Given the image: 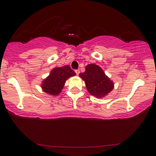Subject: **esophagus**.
Here are the masks:
<instances>
[{"instance_id": "34e87169", "label": "esophagus", "mask_w": 156, "mask_h": 156, "mask_svg": "<svg viewBox=\"0 0 156 156\" xmlns=\"http://www.w3.org/2000/svg\"><path fill=\"white\" fill-rule=\"evenodd\" d=\"M75 72H76V75H79V74L80 73V69H76L75 70Z\"/></svg>"}]
</instances>
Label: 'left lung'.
Segmentation results:
<instances>
[{"label":"left lung","instance_id":"obj_1","mask_svg":"<svg viewBox=\"0 0 156 156\" xmlns=\"http://www.w3.org/2000/svg\"><path fill=\"white\" fill-rule=\"evenodd\" d=\"M80 76L85 82L89 92L98 98L108 94L114 88V83L97 65H88L85 72L80 73Z\"/></svg>","mask_w":156,"mask_h":156}]
</instances>
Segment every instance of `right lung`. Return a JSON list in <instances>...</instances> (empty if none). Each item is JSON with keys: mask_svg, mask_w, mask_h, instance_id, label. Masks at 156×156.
I'll list each match as a JSON object with an SVG mask.
<instances>
[{"mask_svg": "<svg viewBox=\"0 0 156 156\" xmlns=\"http://www.w3.org/2000/svg\"><path fill=\"white\" fill-rule=\"evenodd\" d=\"M75 72L69 66L56 67L52 70L50 76L43 81L42 88L46 93L52 96L60 93L66 80L70 76L75 75Z\"/></svg>", "mask_w": 156, "mask_h": 156, "instance_id": "1", "label": "right lung"}]
</instances>
